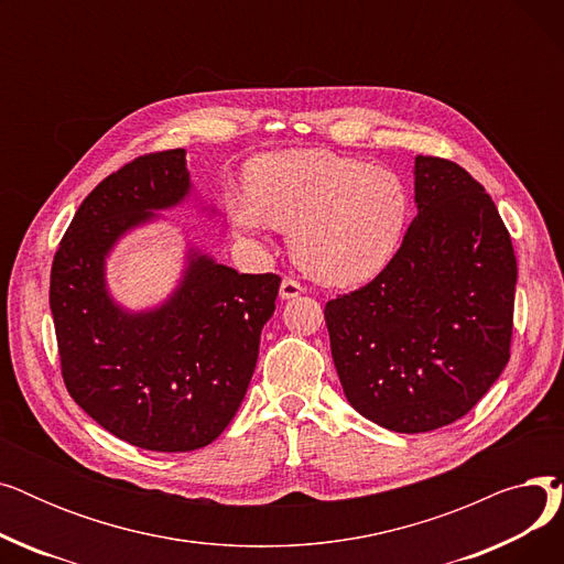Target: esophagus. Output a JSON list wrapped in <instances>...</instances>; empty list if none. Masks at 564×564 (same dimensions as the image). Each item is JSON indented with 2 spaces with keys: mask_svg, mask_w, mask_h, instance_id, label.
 Wrapping results in <instances>:
<instances>
[{
  "mask_svg": "<svg viewBox=\"0 0 564 564\" xmlns=\"http://www.w3.org/2000/svg\"><path fill=\"white\" fill-rule=\"evenodd\" d=\"M302 292H304V285L300 281H294L290 276H285L281 281V300H294V297H300Z\"/></svg>",
  "mask_w": 564,
  "mask_h": 564,
  "instance_id": "esophagus-1",
  "label": "esophagus"
}]
</instances>
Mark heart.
Here are the masks:
<instances>
[{
    "label": "heart",
    "mask_w": 564,
    "mask_h": 564,
    "mask_svg": "<svg viewBox=\"0 0 564 564\" xmlns=\"http://www.w3.org/2000/svg\"><path fill=\"white\" fill-rule=\"evenodd\" d=\"M247 193L226 196L232 226L249 235L270 226L290 230L294 262L336 288L361 285L391 262L409 213L398 173L327 151L258 158L247 171Z\"/></svg>",
    "instance_id": "heart-1"
}]
</instances>
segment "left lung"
I'll return each mask as SVG.
<instances>
[{"label": "left lung", "mask_w": 564, "mask_h": 564, "mask_svg": "<svg viewBox=\"0 0 564 564\" xmlns=\"http://www.w3.org/2000/svg\"><path fill=\"white\" fill-rule=\"evenodd\" d=\"M416 205L391 262L324 306L349 404L402 434L451 425L510 361L517 258L491 196L459 164L416 158Z\"/></svg>", "instance_id": "1"}]
</instances>
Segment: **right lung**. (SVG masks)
<instances>
[{"label":"right lung","instance_id":"obj_1","mask_svg":"<svg viewBox=\"0 0 564 564\" xmlns=\"http://www.w3.org/2000/svg\"><path fill=\"white\" fill-rule=\"evenodd\" d=\"M189 189L183 148L128 162L82 200L50 276L70 398L113 436L155 453H189L226 430L281 285L276 274H237L192 249L181 285L160 308L130 313L113 304L105 256Z\"/></svg>","mask_w":564,"mask_h":564}]
</instances>
